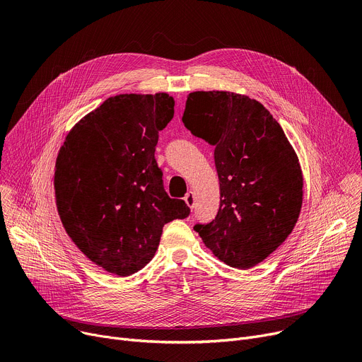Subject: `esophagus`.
<instances>
[{"mask_svg":"<svg viewBox=\"0 0 362 362\" xmlns=\"http://www.w3.org/2000/svg\"><path fill=\"white\" fill-rule=\"evenodd\" d=\"M185 202L187 204L189 208L195 206V194H194V192H187V195L185 197Z\"/></svg>","mask_w":362,"mask_h":362,"instance_id":"34e87169","label":"esophagus"}]
</instances>
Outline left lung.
Here are the masks:
<instances>
[{
    "label": "left lung",
    "mask_w": 362,
    "mask_h": 362,
    "mask_svg": "<svg viewBox=\"0 0 362 362\" xmlns=\"http://www.w3.org/2000/svg\"><path fill=\"white\" fill-rule=\"evenodd\" d=\"M183 124L214 150L220 208L197 224L205 246L228 267L249 269L291 234L303 204L296 151L269 110L247 95L194 91Z\"/></svg>",
    "instance_id": "left-lung-1"
}]
</instances>
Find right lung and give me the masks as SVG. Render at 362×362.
<instances>
[{
	"label": "right lung",
	"mask_w": 362,
	"mask_h": 362,
	"mask_svg": "<svg viewBox=\"0 0 362 362\" xmlns=\"http://www.w3.org/2000/svg\"><path fill=\"white\" fill-rule=\"evenodd\" d=\"M175 115L165 93L119 94L66 135L55 170L61 221L76 246L105 271L128 276L153 259L164 224L190 214L163 185L154 153Z\"/></svg>",
	"instance_id": "right-lung-1"
}]
</instances>
